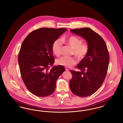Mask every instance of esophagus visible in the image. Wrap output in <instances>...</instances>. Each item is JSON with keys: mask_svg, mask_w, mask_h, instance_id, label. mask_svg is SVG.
Masks as SVG:
<instances>
[{"mask_svg": "<svg viewBox=\"0 0 123 123\" xmlns=\"http://www.w3.org/2000/svg\"><path fill=\"white\" fill-rule=\"evenodd\" d=\"M65 70H66V71H69V69H68V68H65Z\"/></svg>", "mask_w": 123, "mask_h": 123, "instance_id": "esophagus-1", "label": "esophagus"}]
</instances>
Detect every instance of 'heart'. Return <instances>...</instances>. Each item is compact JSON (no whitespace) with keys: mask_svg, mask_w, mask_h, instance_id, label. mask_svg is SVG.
<instances>
[{"mask_svg":"<svg viewBox=\"0 0 123 123\" xmlns=\"http://www.w3.org/2000/svg\"><path fill=\"white\" fill-rule=\"evenodd\" d=\"M62 40L66 45L73 49V54L78 60L84 59L88 52V46L86 43H83L82 41L76 36H71L68 38H63ZM62 47V42L60 39H57L53 42L52 50L53 53L59 56L61 53ZM56 64L67 67H71L76 63V59L73 57L63 56L56 60Z\"/></svg>","mask_w":123,"mask_h":123,"instance_id":"obj_1","label":"heart"}]
</instances>
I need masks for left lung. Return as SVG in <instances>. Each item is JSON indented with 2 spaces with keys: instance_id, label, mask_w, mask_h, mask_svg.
Segmentation results:
<instances>
[{
  "instance_id": "8db88e82",
  "label": "left lung",
  "mask_w": 123,
  "mask_h": 123,
  "mask_svg": "<svg viewBox=\"0 0 123 123\" xmlns=\"http://www.w3.org/2000/svg\"><path fill=\"white\" fill-rule=\"evenodd\" d=\"M70 31L88 43V53L76 66L81 71L70 70L72 77L70 81L72 92L85 97L94 94L104 82L109 65V53L103 38L92 29L84 28Z\"/></svg>"
}]
</instances>
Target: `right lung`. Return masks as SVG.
<instances>
[{"mask_svg": "<svg viewBox=\"0 0 123 123\" xmlns=\"http://www.w3.org/2000/svg\"><path fill=\"white\" fill-rule=\"evenodd\" d=\"M65 28H42L31 32L24 40L18 61L22 79L27 89L37 96L44 97L55 91L57 79L65 69L54 63L53 42L64 32Z\"/></svg>", "mask_w": 123, "mask_h": 123, "instance_id": "obj_1", "label": "right lung"}]
</instances>
